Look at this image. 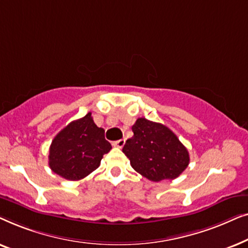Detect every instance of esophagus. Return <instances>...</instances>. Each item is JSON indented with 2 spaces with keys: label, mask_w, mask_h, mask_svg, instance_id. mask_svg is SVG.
<instances>
[{
  "label": "esophagus",
  "mask_w": 248,
  "mask_h": 248,
  "mask_svg": "<svg viewBox=\"0 0 248 248\" xmlns=\"http://www.w3.org/2000/svg\"><path fill=\"white\" fill-rule=\"evenodd\" d=\"M124 144H125V139H121V140L113 142V145L116 148H123Z\"/></svg>",
  "instance_id": "34e87169"
}]
</instances>
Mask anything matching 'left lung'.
I'll use <instances>...</instances> for the list:
<instances>
[{"mask_svg": "<svg viewBox=\"0 0 248 248\" xmlns=\"http://www.w3.org/2000/svg\"><path fill=\"white\" fill-rule=\"evenodd\" d=\"M123 152L135 171L152 182L177 178L189 164L187 149L174 132L160 123L141 117L132 126Z\"/></svg>", "mask_w": 248, "mask_h": 248, "instance_id": "obj_1", "label": "left lung"}]
</instances>
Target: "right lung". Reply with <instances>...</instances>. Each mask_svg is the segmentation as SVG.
<instances>
[{
  "mask_svg": "<svg viewBox=\"0 0 248 248\" xmlns=\"http://www.w3.org/2000/svg\"><path fill=\"white\" fill-rule=\"evenodd\" d=\"M111 145L105 139L91 113L71 122L54 138L49 148L48 165L52 170L69 181H79L99 167L103 155Z\"/></svg>",
  "mask_w": 248,
  "mask_h": 248,
  "instance_id": "add662e5",
  "label": "right lung"
}]
</instances>
